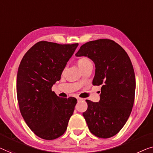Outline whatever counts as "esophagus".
Returning <instances> with one entry per match:
<instances>
[{
    "label": "esophagus",
    "mask_w": 153,
    "mask_h": 153,
    "mask_svg": "<svg viewBox=\"0 0 153 153\" xmlns=\"http://www.w3.org/2000/svg\"><path fill=\"white\" fill-rule=\"evenodd\" d=\"M77 101H81V100H83V98H77Z\"/></svg>",
    "instance_id": "34e87169"
}]
</instances>
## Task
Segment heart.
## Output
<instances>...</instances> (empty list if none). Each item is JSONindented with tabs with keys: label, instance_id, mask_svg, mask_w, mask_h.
<instances>
[{
	"label": "heart",
	"instance_id": "heart-1",
	"mask_svg": "<svg viewBox=\"0 0 153 153\" xmlns=\"http://www.w3.org/2000/svg\"><path fill=\"white\" fill-rule=\"evenodd\" d=\"M89 64H91V62L89 58H87V57H82L79 58L78 60H77V65H78L80 69L86 67Z\"/></svg>",
	"mask_w": 153,
	"mask_h": 153
}]
</instances>
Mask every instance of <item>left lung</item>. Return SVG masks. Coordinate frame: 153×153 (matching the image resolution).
Here are the masks:
<instances>
[{
	"instance_id": "1",
	"label": "left lung",
	"mask_w": 153,
	"mask_h": 153,
	"mask_svg": "<svg viewBox=\"0 0 153 153\" xmlns=\"http://www.w3.org/2000/svg\"><path fill=\"white\" fill-rule=\"evenodd\" d=\"M76 55L94 62L92 84L102 86L99 102L86 100L88 107L82 115L88 128L99 138L114 136L128 120L134 101L136 81L130 57L120 45L107 39L86 43Z\"/></svg>"
}]
</instances>
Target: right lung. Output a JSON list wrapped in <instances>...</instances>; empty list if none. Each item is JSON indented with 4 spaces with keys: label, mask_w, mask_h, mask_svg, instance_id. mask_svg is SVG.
<instances>
[{
    "label": "right lung",
    "mask_w": 153,
    "mask_h": 153,
    "mask_svg": "<svg viewBox=\"0 0 153 153\" xmlns=\"http://www.w3.org/2000/svg\"><path fill=\"white\" fill-rule=\"evenodd\" d=\"M77 46L42 41L27 51L19 66V109L27 126L42 139L53 140L62 136L74 113L77 99L58 97L51 88L61 78Z\"/></svg>",
    "instance_id": "add662e5"
}]
</instances>
